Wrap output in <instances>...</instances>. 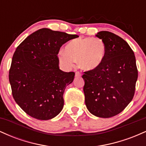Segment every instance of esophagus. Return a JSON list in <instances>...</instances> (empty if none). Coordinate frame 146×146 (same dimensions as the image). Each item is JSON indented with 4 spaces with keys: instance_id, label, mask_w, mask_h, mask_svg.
<instances>
[{
    "instance_id": "34e87169",
    "label": "esophagus",
    "mask_w": 146,
    "mask_h": 146,
    "mask_svg": "<svg viewBox=\"0 0 146 146\" xmlns=\"http://www.w3.org/2000/svg\"><path fill=\"white\" fill-rule=\"evenodd\" d=\"M82 74L80 73V72L79 71H77L76 73H75V77H81Z\"/></svg>"
}]
</instances>
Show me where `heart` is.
Listing matches in <instances>:
<instances>
[{"mask_svg":"<svg viewBox=\"0 0 146 146\" xmlns=\"http://www.w3.org/2000/svg\"><path fill=\"white\" fill-rule=\"evenodd\" d=\"M106 46L99 38H78L72 40L65 46L64 51H60V62L66 68L74 66L75 61L85 71H94L104 62Z\"/></svg>","mask_w":146,"mask_h":146,"instance_id":"b5f03b06","label":"heart"}]
</instances>
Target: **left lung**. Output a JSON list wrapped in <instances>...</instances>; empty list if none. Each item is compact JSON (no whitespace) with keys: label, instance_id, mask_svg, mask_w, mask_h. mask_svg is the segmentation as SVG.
<instances>
[{"label":"left lung","instance_id":"8db88e82","mask_svg":"<svg viewBox=\"0 0 146 146\" xmlns=\"http://www.w3.org/2000/svg\"><path fill=\"white\" fill-rule=\"evenodd\" d=\"M96 36L105 43L106 54L98 68L84 72L85 104L93 115L109 118L123 111L132 101L138 71L133 51L121 37L106 31Z\"/></svg>","mask_w":146,"mask_h":146}]
</instances>
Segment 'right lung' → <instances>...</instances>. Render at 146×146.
Segmentation results:
<instances>
[{"mask_svg": "<svg viewBox=\"0 0 146 146\" xmlns=\"http://www.w3.org/2000/svg\"><path fill=\"white\" fill-rule=\"evenodd\" d=\"M78 37L42 28L16 48L9 80L14 100L29 116L48 120L62 111L64 92L75 73L60 70L57 55L64 43Z\"/></svg>", "mask_w": 146, "mask_h": 146, "instance_id": "1", "label": "right lung"}]
</instances>
